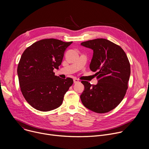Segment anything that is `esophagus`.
Instances as JSON below:
<instances>
[{
    "label": "esophagus",
    "instance_id": "obj_1",
    "mask_svg": "<svg viewBox=\"0 0 149 149\" xmlns=\"http://www.w3.org/2000/svg\"><path fill=\"white\" fill-rule=\"evenodd\" d=\"M79 81V80L78 79H77V78H74V84H76V83H78Z\"/></svg>",
    "mask_w": 149,
    "mask_h": 149
}]
</instances>
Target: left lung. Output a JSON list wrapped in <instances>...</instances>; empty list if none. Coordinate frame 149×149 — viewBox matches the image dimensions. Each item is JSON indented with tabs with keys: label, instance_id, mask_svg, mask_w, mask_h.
<instances>
[{
	"label": "left lung",
	"instance_id": "obj_1",
	"mask_svg": "<svg viewBox=\"0 0 149 149\" xmlns=\"http://www.w3.org/2000/svg\"><path fill=\"white\" fill-rule=\"evenodd\" d=\"M81 45L94 51L90 68L97 72L98 82L92 86L81 81L85 87L81 102L95 113L109 112L121 102L128 88L131 72L129 59L121 47L106 39L90 40Z\"/></svg>",
	"mask_w": 149,
	"mask_h": 149
}]
</instances>
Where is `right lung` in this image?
<instances>
[{
	"mask_svg": "<svg viewBox=\"0 0 149 149\" xmlns=\"http://www.w3.org/2000/svg\"><path fill=\"white\" fill-rule=\"evenodd\" d=\"M72 42L54 38L38 40L23 52L17 66L21 92L35 109L49 111L58 108L74 81L55 75L66 48Z\"/></svg>",
	"mask_w": 149,
	"mask_h": 149,
	"instance_id": "1",
	"label": "right lung"
}]
</instances>
